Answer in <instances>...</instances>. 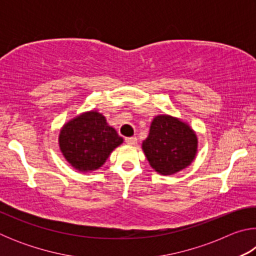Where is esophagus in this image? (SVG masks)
Masks as SVG:
<instances>
[{
    "label": "esophagus",
    "mask_w": 256,
    "mask_h": 256,
    "mask_svg": "<svg viewBox=\"0 0 256 256\" xmlns=\"http://www.w3.org/2000/svg\"><path fill=\"white\" fill-rule=\"evenodd\" d=\"M138 142V138L136 136H128L125 138V144H128L130 146H136Z\"/></svg>",
    "instance_id": "esophagus-1"
}]
</instances>
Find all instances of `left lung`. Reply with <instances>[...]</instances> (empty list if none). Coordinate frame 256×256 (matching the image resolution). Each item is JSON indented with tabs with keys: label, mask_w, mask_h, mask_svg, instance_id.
<instances>
[{
	"label": "left lung",
	"mask_w": 256,
	"mask_h": 256,
	"mask_svg": "<svg viewBox=\"0 0 256 256\" xmlns=\"http://www.w3.org/2000/svg\"><path fill=\"white\" fill-rule=\"evenodd\" d=\"M198 140L188 125L177 118L160 115L154 118L142 149L151 167L162 175L184 170L193 162Z\"/></svg>",
	"instance_id": "8db88e82"
}]
</instances>
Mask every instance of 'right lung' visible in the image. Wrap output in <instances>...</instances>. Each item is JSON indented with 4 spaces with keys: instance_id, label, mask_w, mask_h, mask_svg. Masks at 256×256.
I'll use <instances>...</instances> for the list:
<instances>
[{
    "instance_id": "add662e5",
    "label": "right lung",
    "mask_w": 256,
    "mask_h": 256,
    "mask_svg": "<svg viewBox=\"0 0 256 256\" xmlns=\"http://www.w3.org/2000/svg\"><path fill=\"white\" fill-rule=\"evenodd\" d=\"M123 142L97 112H84L66 124L60 134V148L73 167L82 172L98 170Z\"/></svg>"
}]
</instances>
